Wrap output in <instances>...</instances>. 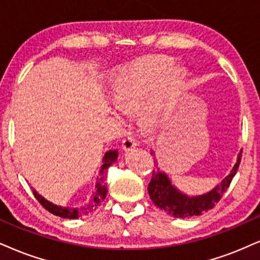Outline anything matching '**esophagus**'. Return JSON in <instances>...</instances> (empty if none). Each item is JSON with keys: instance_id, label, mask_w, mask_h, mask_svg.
<instances>
[{"instance_id": "obj_1", "label": "esophagus", "mask_w": 260, "mask_h": 260, "mask_svg": "<svg viewBox=\"0 0 260 260\" xmlns=\"http://www.w3.org/2000/svg\"><path fill=\"white\" fill-rule=\"evenodd\" d=\"M137 146V142L136 140L134 139V137H127V139H125L123 141V143H121V147H123V149L125 150V152H127V150L135 148V147Z\"/></svg>"}]
</instances>
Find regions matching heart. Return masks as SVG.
Segmentation results:
<instances>
[{"label": "heart", "instance_id": "heart-1", "mask_svg": "<svg viewBox=\"0 0 260 260\" xmlns=\"http://www.w3.org/2000/svg\"><path fill=\"white\" fill-rule=\"evenodd\" d=\"M171 67L169 60L152 59L126 67L115 76L113 100L124 111H135L145 105V114L156 121L166 117L179 99L187 81V71ZM117 112V110H113Z\"/></svg>", "mask_w": 260, "mask_h": 260}]
</instances>
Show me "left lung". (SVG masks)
Here are the masks:
<instances>
[{"label": "left lung", "instance_id": "obj_1", "mask_svg": "<svg viewBox=\"0 0 260 260\" xmlns=\"http://www.w3.org/2000/svg\"><path fill=\"white\" fill-rule=\"evenodd\" d=\"M150 154H154L152 152ZM242 150L238 154L235 165L230 171L228 176L222 179L219 184H217L213 189L207 193L201 195H190L184 194L172 184L171 179L169 178L168 174L162 171L156 164V170H153V176L148 184V194L155 206L160 210L165 211L170 216L176 218H189V217L200 216L204 212L214 207L225 190L230 185V182L234 176L238 172L240 161H241Z\"/></svg>", "mask_w": 260, "mask_h": 260}]
</instances>
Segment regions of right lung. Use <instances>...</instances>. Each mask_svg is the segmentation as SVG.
Instances as JSON below:
<instances>
[{"mask_svg":"<svg viewBox=\"0 0 260 260\" xmlns=\"http://www.w3.org/2000/svg\"><path fill=\"white\" fill-rule=\"evenodd\" d=\"M118 155H119L118 149H110L106 152V154L104 156V164H102L100 172H99L100 176L96 178L94 193H92L89 203H86L85 205H82L81 207H65V206H60V205L50 203V201H48L47 199H44L42 195L38 194L36 189L31 187L32 193H34L35 198L38 200V203L46 208L47 211H49L50 213L55 214L57 217H61V218L76 219L78 218V217L91 213L92 211L96 210V208L100 206L101 201H104L106 195H107V187H106V183H105V172L111 165H113V162L117 161Z\"/></svg>","mask_w":260,"mask_h":260,"instance_id":"add662e5","label":"right lung"}]
</instances>
